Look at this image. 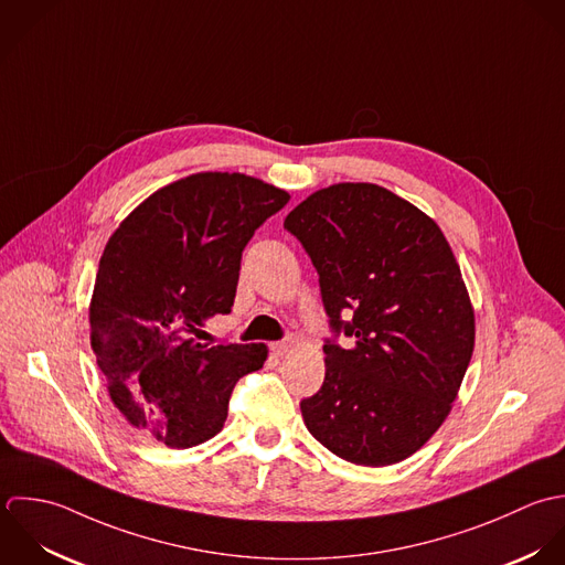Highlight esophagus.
Returning <instances> with one entry per match:
<instances>
[{
    "label": "esophagus",
    "instance_id": "obj_1",
    "mask_svg": "<svg viewBox=\"0 0 565 565\" xmlns=\"http://www.w3.org/2000/svg\"><path fill=\"white\" fill-rule=\"evenodd\" d=\"M291 342L289 340H282V342H274V344H269V351L276 355V358H285L289 351H291Z\"/></svg>",
    "mask_w": 565,
    "mask_h": 565
}]
</instances>
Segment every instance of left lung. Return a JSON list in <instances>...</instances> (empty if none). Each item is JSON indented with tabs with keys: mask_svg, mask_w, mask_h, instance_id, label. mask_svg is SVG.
Wrapping results in <instances>:
<instances>
[{
	"mask_svg": "<svg viewBox=\"0 0 565 565\" xmlns=\"http://www.w3.org/2000/svg\"><path fill=\"white\" fill-rule=\"evenodd\" d=\"M285 230L320 276L333 331L324 383L300 401L307 429L355 465L405 460L447 418L473 353V309L447 238L376 184L318 190Z\"/></svg>",
	"mask_w": 565,
	"mask_h": 565,
	"instance_id": "left-lung-1",
	"label": "left lung"
}]
</instances>
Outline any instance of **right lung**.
I'll use <instances>...</instances> for the list:
<instances>
[{"instance_id": "right-lung-1", "label": "right lung", "mask_w": 565, "mask_h": 565, "mask_svg": "<svg viewBox=\"0 0 565 565\" xmlns=\"http://www.w3.org/2000/svg\"><path fill=\"white\" fill-rule=\"evenodd\" d=\"M289 201L241 173H196L153 192L111 234L89 305L92 349L114 405L173 449L221 431L236 381L263 369L265 344H199L230 313L241 256Z\"/></svg>"}]
</instances>
